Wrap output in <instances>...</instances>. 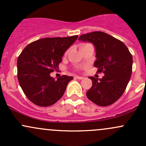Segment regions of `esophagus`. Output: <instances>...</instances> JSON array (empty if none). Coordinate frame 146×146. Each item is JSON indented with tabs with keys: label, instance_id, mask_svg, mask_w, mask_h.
I'll return each mask as SVG.
<instances>
[{
	"label": "esophagus",
	"instance_id": "obj_1",
	"mask_svg": "<svg viewBox=\"0 0 146 146\" xmlns=\"http://www.w3.org/2000/svg\"><path fill=\"white\" fill-rule=\"evenodd\" d=\"M75 78H77V79H78V80H82V79H84V78L83 77H81V76H76Z\"/></svg>",
	"mask_w": 146,
	"mask_h": 146
}]
</instances>
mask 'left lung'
I'll return each mask as SVG.
<instances>
[{
  "instance_id": "1",
  "label": "left lung",
  "mask_w": 146,
  "mask_h": 146,
  "mask_svg": "<svg viewBox=\"0 0 146 146\" xmlns=\"http://www.w3.org/2000/svg\"><path fill=\"white\" fill-rule=\"evenodd\" d=\"M79 41L95 46L96 61L94 66L102 78L89 77L92 85L86 92L88 99L99 106H108L123 95L132 73L133 58L126 46L119 39L103 32L82 35Z\"/></svg>"
}]
</instances>
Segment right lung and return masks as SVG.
I'll return each instance as SVG.
<instances>
[{
  "mask_svg": "<svg viewBox=\"0 0 146 146\" xmlns=\"http://www.w3.org/2000/svg\"><path fill=\"white\" fill-rule=\"evenodd\" d=\"M78 36L44 38L29 44L17 59V78L25 95L32 103L48 107L64 95L72 76L55 80L50 73L58 68L66 50Z\"/></svg>",
  "mask_w": 146,
  "mask_h": 146,
  "instance_id": "obj_1",
  "label": "right lung"
}]
</instances>
